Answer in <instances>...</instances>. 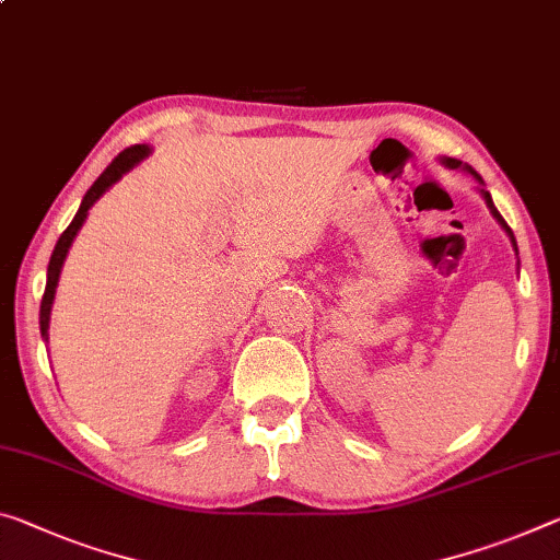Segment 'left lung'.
<instances>
[{"label":"left lung","instance_id":"left-lung-1","mask_svg":"<svg viewBox=\"0 0 560 560\" xmlns=\"http://www.w3.org/2000/svg\"><path fill=\"white\" fill-rule=\"evenodd\" d=\"M443 164H446V166H451V168H458V166H464L468 174H474V176H476V179H478V182H481V176H478V174H476V168H474V166H468V164H464V162H458V159H443ZM481 194H483V199H486V203H488V209H491V214H493L495 219H499V224H501V226L505 229V232H509V236H511V242H513V246H516V238H513V232H511V226H509V224H505V221H503V217L499 214V209H495V207H493V199H491V194H488V191H483V189H481ZM516 252H518V246H516Z\"/></svg>","mask_w":560,"mask_h":560}]
</instances>
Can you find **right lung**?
Listing matches in <instances>:
<instances>
[{
  "instance_id": "1",
  "label": "right lung",
  "mask_w": 560,
  "mask_h": 560,
  "mask_svg": "<svg viewBox=\"0 0 560 560\" xmlns=\"http://www.w3.org/2000/svg\"><path fill=\"white\" fill-rule=\"evenodd\" d=\"M149 154V147L144 144H135L129 149H124L119 156H114V162L104 168L100 174V179H96L92 186H89V191L84 194L82 199V207L72 219V224H69L65 232H61L59 242L55 246V252H51V259H49V269H47V287H44V296H42V308H39V326H42V336L47 339V328H49V314H51V301H55V291H57V281H59V271H61V264L67 259V252L69 246H72L74 236L79 229H82L84 219H86V211L92 209V203L102 197V194L109 189L114 182L121 179V174H127L131 166L139 164L141 159Z\"/></svg>"
}]
</instances>
